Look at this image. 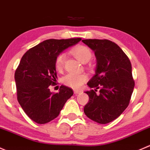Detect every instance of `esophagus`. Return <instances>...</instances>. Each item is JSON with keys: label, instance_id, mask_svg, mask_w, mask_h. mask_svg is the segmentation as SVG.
Masks as SVG:
<instances>
[{"label": "esophagus", "instance_id": "obj_1", "mask_svg": "<svg viewBox=\"0 0 150 150\" xmlns=\"http://www.w3.org/2000/svg\"><path fill=\"white\" fill-rule=\"evenodd\" d=\"M81 92V90H80V89H74V93L75 94V95H77V94H79Z\"/></svg>", "mask_w": 150, "mask_h": 150}]
</instances>
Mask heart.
Segmentation results:
<instances>
[{"instance_id": "obj_1", "label": "heart", "mask_w": 150, "mask_h": 150, "mask_svg": "<svg viewBox=\"0 0 150 150\" xmlns=\"http://www.w3.org/2000/svg\"><path fill=\"white\" fill-rule=\"evenodd\" d=\"M72 55L83 63L89 61L92 57V52L86 46L77 45L71 50ZM66 55L61 52L56 56L55 60V67L57 71H61L64 68ZM87 79V76L84 73H69L63 77L62 82L65 85L74 89H79Z\"/></svg>"}]
</instances>
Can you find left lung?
<instances>
[{"label":"left lung","mask_w":150,"mask_h":150,"mask_svg":"<svg viewBox=\"0 0 150 150\" xmlns=\"http://www.w3.org/2000/svg\"><path fill=\"white\" fill-rule=\"evenodd\" d=\"M82 42L94 50L97 58L96 74L87 83L94 89L85 92L89 99L84 112L92 121L105 124L120 116L129 105L135 84L132 64L113 42L97 39Z\"/></svg>","instance_id":"8db88e82"}]
</instances>
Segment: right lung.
<instances>
[{
    "mask_svg": "<svg viewBox=\"0 0 150 150\" xmlns=\"http://www.w3.org/2000/svg\"><path fill=\"white\" fill-rule=\"evenodd\" d=\"M81 40H47L29 49L21 58L14 75L17 100L35 123L44 124L55 119L73 95L72 89L64 85L57 93L50 92L49 86L57 84V55Z\"/></svg>",
    "mask_w": 150,
    "mask_h": 150,
    "instance_id": "obj_1",
    "label": "right lung"
}]
</instances>
